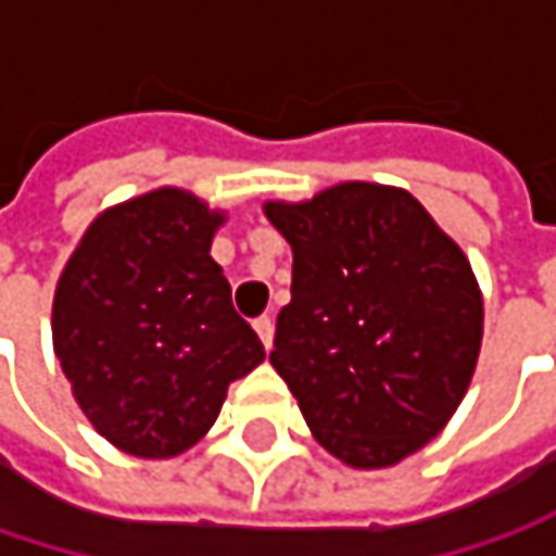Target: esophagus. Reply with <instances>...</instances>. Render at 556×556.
I'll return each instance as SVG.
<instances>
[{
    "label": "esophagus",
    "instance_id": "1",
    "mask_svg": "<svg viewBox=\"0 0 556 556\" xmlns=\"http://www.w3.org/2000/svg\"><path fill=\"white\" fill-rule=\"evenodd\" d=\"M254 331L261 334L264 348L270 351V348H274V318H270V315H261V318H254Z\"/></svg>",
    "mask_w": 556,
    "mask_h": 556
}]
</instances>
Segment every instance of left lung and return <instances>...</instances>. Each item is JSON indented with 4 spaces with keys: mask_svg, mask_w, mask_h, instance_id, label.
Wrapping results in <instances>:
<instances>
[{
    "mask_svg": "<svg viewBox=\"0 0 556 556\" xmlns=\"http://www.w3.org/2000/svg\"><path fill=\"white\" fill-rule=\"evenodd\" d=\"M292 244V299L270 364L318 438L351 467L425 447L470 387L483 299L464 251L402 189L341 182L270 202Z\"/></svg>",
    "mask_w": 556,
    "mask_h": 556,
    "instance_id": "1",
    "label": "left lung"
}]
</instances>
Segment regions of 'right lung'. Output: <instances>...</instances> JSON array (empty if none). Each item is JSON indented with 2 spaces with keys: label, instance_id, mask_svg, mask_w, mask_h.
Masks as SVG:
<instances>
[{
  "label": "right lung",
  "instance_id": "1",
  "mask_svg": "<svg viewBox=\"0 0 556 556\" xmlns=\"http://www.w3.org/2000/svg\"><path fill=\"white\" fill-rule=\"evenodd\" d=\"M218 212L157 189L99 215L54 295L63 377L102 438L173 457L218 418L228 383L267 354L208 257Z\"/></svg>",
  "mask_w": 556,
  "mask_h": 556
}]
</instances>
